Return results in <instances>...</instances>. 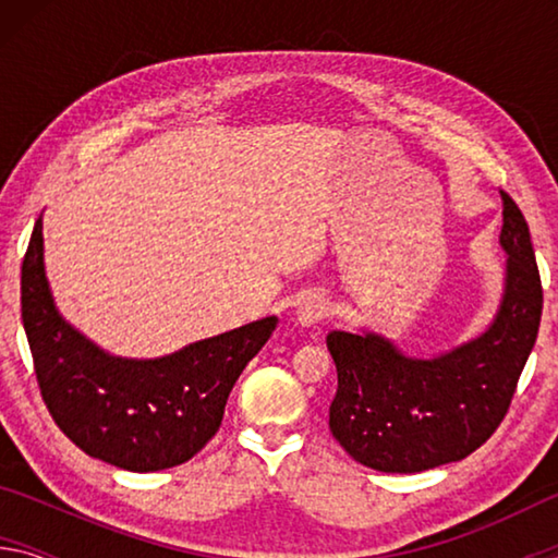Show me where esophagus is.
<instances>
[{"label": "esophagus", "mask_w": 558, "mask_h": 558, "mask_svg": "<svg viewBox=\"0 0 558 558\" xmlns=\"http://www.w3.org/2000/svg\"><path fill=\"white\" fill-rule=\"evenodd\" d=\"M327 313H329V302L325 300V295H319V292H310V295L300 300V305L295 310V319L302 327H313L319 323V319H325Z\"/></svg>", "instance_id": "34e87169"}]
</instances>
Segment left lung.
<instances>
[{
	"mask_svg": "<svg viewBox=\"0 0 558 558\" xmlns=\"http://www.w3.org/2000/svg\"><path fill=\"white\" fill-rule=\"evenodd\" d=\"M502 194L505 292L483 335L438 356H409L376 332L327 335L337 366L329 430L349 456L379 472H423L468 458L512 403L542 323L532 235Z\"/></svg>",
	"mask_w": 558,
	"mask_h": 558,
	"instance_id": "1",
	"label": "left lung"
}]
</instances>
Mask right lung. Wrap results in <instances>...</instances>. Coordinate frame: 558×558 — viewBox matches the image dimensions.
I'll use <instances>...</instances> for the list:
<instances>
[{
    "instance_id": "obj_1",
    "label": "right lung",
    "mask_w": 558,
    "mask_h": 558,
    "mask_svg": "<svg viewBox=\"0 0 558 558\" xmlns=\"http://www.w3.org/2000/svg\"><path fill=\"white\" fill-rule=\"evenodd\" d=\"M22 319L56 426L90 458L130 472L194 458L216 436L233 384L278 325V317H263L159 359L102 352L56 307L41 216L22 263Z\"/></svg>"
}]
</instances>
